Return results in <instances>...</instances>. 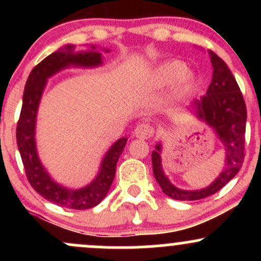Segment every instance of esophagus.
Instances as JSON below:
<instances>
[{"instance_id":"obj_1","label":"esophagus","mask_w":261,"mask_h":261,"mask_svg":"<svg viewBox=\"0 0 261 261\" xmlns=\"http://www.w3.org/2000/svg\"><path fill=\"white\" fill-rule=\"evenodd\" d=\"M154 134V130L153 127L151 126L149 124H140L137 125L136 128H135L134 131V135L137 137V139H141V140H146V139H149L151 136H153Z\"/></svg>"}]
</instances>
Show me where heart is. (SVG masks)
Returning a JSON list of instances; mask_svg holds the SVG:
<instances>
[{
	"label": "heart",
	"instance_id": "heart-1",
	"mask_svg": "<svg viewBox=\"0 0 261 261\" xmlns=\"http://www.w3.org/2000/svg\"><path fill=\"white\" fill-rule=\"evenodd\" d=\"M179 80V88L188 89L195 82L191 73L187 72V66L179 60H173L161 65L154 71L153 81L157 86H168Z\"/></svg>",
	"mask_w": 261,
	"mask_h": 261
}]
</instances>
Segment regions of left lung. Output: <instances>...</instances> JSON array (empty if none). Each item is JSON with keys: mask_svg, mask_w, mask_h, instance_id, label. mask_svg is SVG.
I'll return each mask as SVG.
<instances>
[{"mask_svg": "<svg viewBox=\"0 0 261 261\" xmlns=\"http://www.w3.org/2000/svg\"><path fill=\"white\" fill-rule=\"evenodd\" d=\"M208 53L214 67L212 81L206 95L194 100L193 108L197 118L214 128L222 141L226 149V164L220 175L207 188L200 190H182L174 187L164 174L161 160L162 146L158 143L152 152L154 178L166 195L180 201L200 200L217 193L230 179L234 178L244 162L247 108L243 94L226 62L215 53Z\"/></svg>", "mask_w": 261, "mask_h": 261, "instance_id": "8db88e82", "label": "left lung"}]
</instances>
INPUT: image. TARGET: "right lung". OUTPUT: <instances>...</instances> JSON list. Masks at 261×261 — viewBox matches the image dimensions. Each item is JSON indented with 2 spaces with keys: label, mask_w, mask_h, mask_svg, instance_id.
Instances as JSON below:
<instances>
[{
  "label": "right lung",
  "mask_w": 261,
  "mask_h": 261,
  "mask_svg": "<svg viewBox=\"0 0 261 261\" xmlns=\"http://www.w3.org/2000/svg\"><path fill=\"white\" fill-rule=\"evenodd\" d=\"M94 50L95 47L92 46ZM73 45H66L53 53L32 70L27 80L23 104L17 124V145L22 157L28 181L44 199L62 207L87 210L97 206L106 197L115 176L116 163L126 145V137L118 140L104 155L100 170L91 184L85 188L67 189L54 181L38 157L35 146V121L38 107L47 79L68 66L95 67L101 65V55L97 51L74 53ZM108 51V50H106Z\"/></svg>",
  "instance_id": "obj_1"
}]
</instances>
